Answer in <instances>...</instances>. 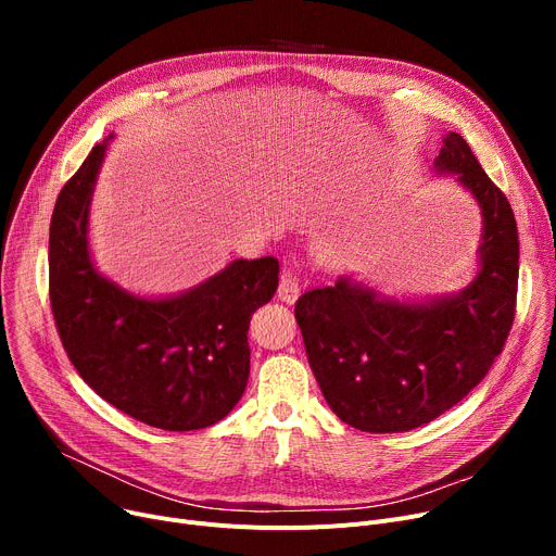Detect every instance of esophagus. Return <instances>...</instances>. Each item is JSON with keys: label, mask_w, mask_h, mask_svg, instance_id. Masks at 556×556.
<instances>
[{"label": "esophagus", "mask_w": 556, "mask_h": 556, "mask_svg": "<svg viewBox=\"0 0 556 556\" xmlns=\"http://www.w3.org/2000/svg\"><path fill=\"white\" fill-rule=\"evenodd\" d=\"M277 298L286 304H295L300 298V279L295 273L283 270L281 279H279V288H277Z\"/></svg>", "instance_id": "34e87169"}]
</instances>
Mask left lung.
Here are the masks:
<instances>
[{
    "mask_svg": "<svg viewBox=\"0 0 556 556\" xmlns=\"http://www.w3.org/2000/svg\"><path fill=\"white\" fill-rule=\"evenodd\" d=\"M442 141L432 170L455 175L482 216L476 277L457 293L415 298L340 275L295 304L319 390L338 419L363 432H405L451 410L486 376L514 323V212L462 135Z\"/></svg>",
    "mask_w": 556,
    "mask_h": 556,
    "instance_id": "obj_1",
    "label": "left lung"
}]
</instances>
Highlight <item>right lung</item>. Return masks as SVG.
<instances>
[{
	"label": "right lung",
	"mask_w": 556,
	"mask_h": 556,
	"mask_svg": "<svg viewBox=\"0 0 556 556\" xmlns=\"http://www.w3.org/2000/svg\"><path fill=\"white\" fill-rule=\"evenodd\" d=\"M110 135L55 200L49 227V295L58 333L83 381L116 410L162 430L225 419L250 376L252 313L279 286L273 256L233 258L173 295H137L99 273L90 207Z\"/></svg>",
	"instance_id": "right-lung-1"
}]
</instances>
